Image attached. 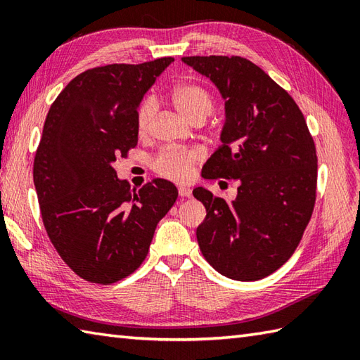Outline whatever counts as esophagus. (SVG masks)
<instances>
[{
	"label": "esophagus",
	"instance_id": "34e87169",
	"mask_svg": "<svg viewBox=\"0 0 360 360\" xmlns=\"http://www.w3.org/2000/svg\"><path fill=\"white\" fill-rule=\"evenodd\" d=\"M178 193H179L181 198H190V196H192V190L184 186V187L178 188Z\"/></svg>",
	"mask_w": 360,
	"mask_h": 360
}]
</instances>
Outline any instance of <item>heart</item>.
I'll return each mask as SVG.
<instances>
[{
    "label": "heart",
    "instance_id": "b5f03b06",
    "mask_svg": "<svg viewBox=\"0 0 360 360\" xmlns=\"http://www.w3.org/2000/svg\"><path fill=\"white\" fill-rule=\"evenodd\" d=\"M172 98L182 116L193 124H202L215 106L213 96L198 83H179L172 89ZM155 114V98L145 97L136 110V129L141 137H147L151 133ZM202 158L200 148H165L151 160V168L165 179L186 182L192 178L195 165L200 164Z\"/></svg>",
    "mask_w": 360,
    "mask_h": 360
}]
</instances>
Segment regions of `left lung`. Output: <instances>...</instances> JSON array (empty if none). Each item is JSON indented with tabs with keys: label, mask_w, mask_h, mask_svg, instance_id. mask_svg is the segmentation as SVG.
I'll return each instance as SVG.
<instances>
[{
	"label": "left lung",
	"mask_w": 360,
	"mask_h": 360,
	"mask_svg": "<svg viewBox=\"0 0 360 360\" xmlns=\"http://www.w3.org/2000/svg\"><path fill=\"white\" fill-rule=\"evenodd\" d=\"M226 101L223 145L202 168L205 179H236L227 202L198 187L205 207L196 238L219 274L264 278L292 257L314 210L317 151L303 112L262 68L238 56L182 57Z\"/></svg>",
	"instance_id": "8db88e82"
}]
</instances>
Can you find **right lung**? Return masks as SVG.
<instances>
[{
    "mask_svg": "<svg viewBox=\"0 0 360 360\" xmlns=\"http://www.w3.org/2000/svg\"><path fill=\"white\" fill-rule=\"evenodd\" d=\"M173 57L79 74L51 105L34 159L43 224L83 280L111 285L148 254L156 226L178 200L170 181L131 190L112 162L137 145L136 110Z\"/></svg>",
    "mask_w": 360,
    "mask_h": 360,
    "instance_id": "right-lung-1",
    "label": "right lung"
}]
</instances>
